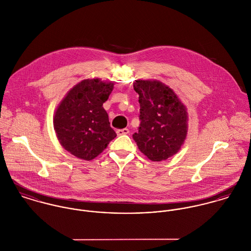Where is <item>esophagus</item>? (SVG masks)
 <instances>
[{
  "instance_id": "1",
  "label": "esophagus",
  "mask_w": 251,
  "mask_h": 251,
  "mask_svg": "<svg viewBox=\"0 0 251 251\" xmlns=\"http://www.w3.org/2000/svg\"><path fill=\"white\" fill-rule=\"evenodd\" d=\"M128 133H129V130L127 128H122V129L117 130L118 135H126V134H128Z\"/></svg>"
}]
</instances>
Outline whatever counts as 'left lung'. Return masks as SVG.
Here are the masks:
<instances>
[{"mask_svg":"<svg viewBox=\"0 0 251 251\" xmlns=\"http://www.w3.org/2000/svg\"><path fill=\"white\" fill-rule=\"evenodd\" d=\"M140 126L133 139L139 150L152 161L175 154L187 132V112L177 95L159 81L137 80Z\"/></svg>","mask_w":251,"mask_h":251,"instance_id":"8db88e82","label":"left lung"}]
</instances>
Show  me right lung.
<instances>
[{"label": "right lung", "instance_id": "1", "mask_svg": "<svg viewBox=\"0 0 251 251\" xmlns=\"http://www.w3.org/2000/svg\"><path fill=\"white\" fill-rule=\"evenodd\" d=\"M113 83L86 79L74 86L57 108L54 128L62 146L76 157L92 160L117 134L102 107Z\"/></svg>", "mask_w": 251, "mask_h": 251}]
</instances>
